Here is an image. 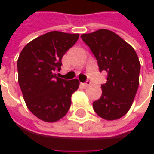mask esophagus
Here are the masks:
<instances>
[{
  "label": "esophagus",
  "instance_id": "1",
  "mask_svg": "<svg viewBox=\"0 0 154 154\" xmlns=\"http://www.w3.org/2000/svg\"><path fill=\"white\" fill-rule=\"evenodd\" d=\"M82 85H84L85 87H87V86H89V85H91V82H90L89 80H86V81H85V83H83Z\"/></svg>",
  "mask_w": 154,
  "mask_h": 154
}]
</instances>
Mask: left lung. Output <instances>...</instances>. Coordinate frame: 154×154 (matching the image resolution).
Wrapping results in <instances>:
<instances>
[{
	"label": "left lung",
	"mask_w": 154,
	"mask_h": 154,
	"mask_svg": "<svg viewBox=\"0 0 154 154\" xmlns=\"http://www.w3.org/2000/svg\"><path fill=\"white\" fill-rule=\"evenodd\" d=\"M97 60L99 70L107 72L100 99L93 103L101 118L114 120L123 117L131 107L139 85L140 62L134 48L117 34L100 29L81 35Z\"/></svg>",
	"instance_id": "1"
}]
</instances>
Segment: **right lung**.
I'll use <instances>...</instances> for the list:
<instances>
[{"label": "right lung", "instance_id": "1", "mask_svg": "<svg viewBox=\"0 0 154 154\" xmlns=\"http://www.w3.org/2000/svg\"><path fill=\"white\" fill-rule=\"evenodd\" d=\"M78 34L52 31L30 43L17 60L18 84L29 110L45 122L64 117L71 105V95L78 88L77 79L60 78L61 59L73 46Z\"/></svg>", "mask_w": 154, "mask_h": 154}]
</instances>
